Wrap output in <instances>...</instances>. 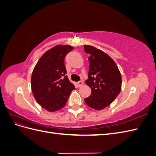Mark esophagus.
I'll return each mask as SVG.
<instances>
[{
    "label": "esophagus",
    "instance_id": "1",
    "mask_svg": "<svg viewBox=\"0 0 156 156\" xmlns=\"http://www.w3.org/2000/svg\"><path fill=\"white\" fill-rule=\"evenodd\" d=\"M77 86L79 87H82V85L83 84V83L82 81H79V82H77Z\"/></svg>",
    "mask_w": 156,
    "mask_h": 156
}]
</instances>
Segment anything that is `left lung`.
Here are the masks:
<instances>
[{
	"label": "left lung",
	"instance_id": "left-lung-1",
	"mask_svg": "<svg viewBox=\"0 0 156 156\" xmlns=\"http://www.w3.org/2000/svg\"><path fill=\"white\" fill-rule=\"evenodd\" d=\"M89 55L88 80L85 81L92 93L84 99L86 104L94 109L101 110L109 105L120 94L122 77L113 59L95 47L84 45Z\"/></svg>",
	"mask_w": 156,
	"mask_h": 156
}]
</instances>
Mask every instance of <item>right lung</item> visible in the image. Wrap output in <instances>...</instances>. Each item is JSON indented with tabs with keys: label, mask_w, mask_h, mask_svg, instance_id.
I'll return each mask as SVG.
<instances>
[{
	"label": "right lung",
	"mask_w": 156,
	"mask_h": 156,
	"mask_svg": "<svg viewBox=\"0 0 156 156\" xmlns=\"http://www.w3.org/2000/svg\"><path fill=\"white\" fill-rule=\"evenodd\" d=\"M73 49L69 45H56L37 61L31 77V89L36 101L49 112L62 108L75 89L69 81L64 58Z\"/></svg>",
	"instance_id": "right-lung-1"
}]
</instances>
